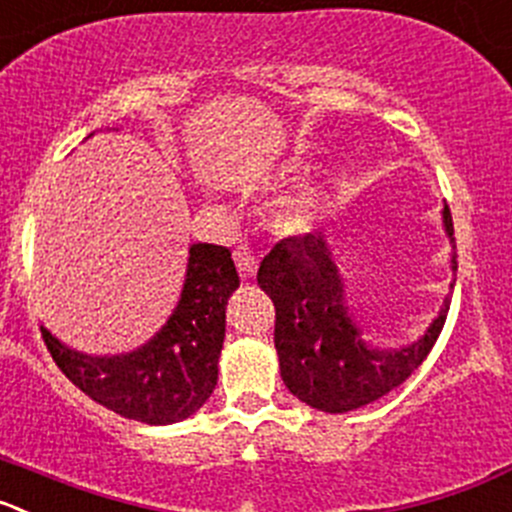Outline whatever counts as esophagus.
<instances>
[{
  "label": "esophagus",
  "mask_w": 512,
  "mask_h": 512,
  "mask_svg": "<svg viewBox=\"0 0 512 512\" xmlns=\"http://www.w3.org/2000/svg\"><path fill=\"white\" fill-rule=\"evenodd\" d=\"M234 265H237V272H240L242 280L255 278L257 262H255V257H252V252L242 250V247L240 250H234Z\"/></svg>",
  "instance_id": "1"
}]
</instances>
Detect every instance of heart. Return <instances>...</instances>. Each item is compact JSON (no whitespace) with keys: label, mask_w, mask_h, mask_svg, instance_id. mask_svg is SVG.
<instances>
[{"label":"heart","mask_w":512,"mask_h":512,"mask_svg":"<svg viewBox=\"0 0 512 512\" xmlns=\"http://www.w3.org/2000/svg\"><path fill=\"white\" fill-rule=\"evenodd\" d=\"M326 217V202L313 191H298L278 207V222L285 232L305 234L313 232Z\"/></svg>","instance_id":"1"}]
</instances>
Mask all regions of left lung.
<instances>
[{
	"instance_id": "left-lung-1",
	"label": "left lung",
	"mask_w": 512,
	"mask_h": 512,
	"mask_svg": "<svg viewBox=\"0 0 512 512\" xmlns=\"http://www.w3.org/2000/svg\"><path fill=\"white\" fill-rule=\"evenodd\" d=\"M442 227L455 272V229L447 204ZM257 283L275 303V348L285 386L308 407L328 414L366 407L407 381L432 351L450 310V298H444L427 331L407 346L371 343L348 308L346 285L323 232L278 242L262 260Z\"/></svg>"
}]
</instances>
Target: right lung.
Segmentation results:
<instances>
[{"label": "right lung", "instance_id": "add662e5", "mask_svg": "<svg viewBox=\"0 0 512 512\" xmlns=\"http://www.w3.org/2000/svg\"><path fill=\"white\" fill-rule=\"evenodd\" d=\"M240 288L227 247L194 242L184 288L169 321L143 346L113 356L70 348L42 326L60 371L105 409L143 424H174L212 396L227 326V300Z\"/></svg>", "mask_w": 512, "mask_h": 512}]
</instances>
